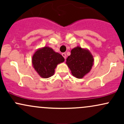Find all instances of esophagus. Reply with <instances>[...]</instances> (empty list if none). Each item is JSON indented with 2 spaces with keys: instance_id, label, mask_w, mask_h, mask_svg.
<instances>
[{
  "instance_id": "obj_1",
  "label": "esophagus",
  "mask_w": 124,
  "mask_h": 124,
  "mask_svg": "<svg viewBox=\"0 0 124 124\" xmlns=\"http://www.w3.org/2000/svg\"><path fill=\"white\" fill-rule=\"evenodd\" d=\"M62 56H63V57L65 58V59H66V54H65V53H62Z\"/></svg>"
}]
</instances>
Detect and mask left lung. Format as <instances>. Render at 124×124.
I'll list each match as a JSON object with an SVG mask.
<instances>
[{
    "instance_id": "8db88e82",
    "label": "left lung",
    "mask_w": 124,
    "mask_h": 124,
    "mask_svg": "<svg viewBox=\"0 0 124 124\" xmlns=\"http://www.w3.org/2000/svg\"><path fill=\"white\" fill-rule=\"evenodd\" d=\"M70 53L66 59V65L73 76L82 79L90 72L94 64L93 56L89 49L79 46L73 48Z\"/></svg>"
}]
</instances>
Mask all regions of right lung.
<instances>
[{
    "label": "right lung",
    "instance_id": "right-lung-1",
    "mask_svg": "<svg viewBox=\"0 0 124 124\" xmlns=\"http://www.w3.org/2000/svg\"><path fill=\"white\" fill-rule=\"evenodd\" d=\"M64 61L65 59L60 54L47 46L37 49L32 57V65L35 70L45 79L53 76L57 65Z\"/></svg>",
    "mask_w": 124,
    "mask_h": 124
}]
</instances>
